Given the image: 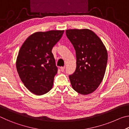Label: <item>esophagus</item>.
<instances>
[{"instance_id": "34e87169", "label": "esophagus", "mask_w": 129, "mask_h": 129, "mask_svg": "<svg viewBox=\"0 0 129 129\" xmlns=\"http://www.w3.org/2000/svg\"><path fill=\"white\" fill-rule=\"evenodd\" d=\"M60 68L61 71L64 72V69H65V67H60Z\"/></svg>"}]
</instances>
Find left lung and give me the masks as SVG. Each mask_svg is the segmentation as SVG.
Masks as SVG:
<instances>
[{
	"mask_svg": "<svg viewBox=\"0 0 129 129\" xmlns=\"http://www.w3.org/2000/svg\"><path fill=\"white\" fill-rule=\"evenodd\" d=\"M66 35L76 54V71L69 76L72 86L81 94H89L98 88L104 78L108 62L106 47L90 29H68Z\"/></svg>",
	"mask_w": 129,
	"mask_h": 129,
	"instance_id": "1",
	"label": "left lung"
}]
</instances>
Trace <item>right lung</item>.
<instances>
[{"label": "right lung", "instance_id": "right-lung-1", "mask_svg": "<svg viewBox=\"0 0 129 129\" xmlns=\"http://www.w3.org/2000/svg\"><path fill=\"white\" fill-rule=\"evenodd\" d=\"M64 30L37 32L26 39L17 57V73L24 86L36 95H43L52 88L57 73L52 49Z\"/></svg>", "mask_w": 129, "mask_h": 129}]
</instances>
